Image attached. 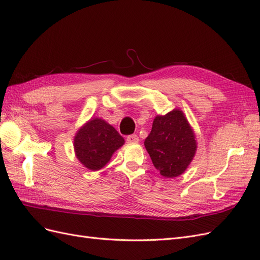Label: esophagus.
Returning a JSON list of instances; mask_svg holds the SVG:
<instances>
[{
  "mask_svg": "<svg viewBox=\"0 0 260 260\" xmlns=\"http://www.w3.org/2000/svg\"><path fill=\"white\" fill-rule=\"evenodd\" d=\"M127 142L128 143H138L139 137L137 135H130L127 137Z\"/></svg>",
  "mask_w": 260,
  "mask_h": 260,
  "instance_id": "1",
  "label": "esophagus"
}]
</instances>
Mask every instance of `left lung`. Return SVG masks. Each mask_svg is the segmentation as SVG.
<instances>
[{"label":"left lung","mask_w":260,"mask_h":260,"mask_svg":"<svg viewBox=\"0 0 260 260\" xmlns=\"http://www.w3.org/2000/svg\"><path fill=\"white\" fill-rule=\"evenodd\" d=\"M144 145L155 168L166 178L182 174L196 151L194 133L179 109L155 118Z\"/></svg>","instance_id":"obj_1"}]
</instances>
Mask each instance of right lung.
I'll use <instances>...</instances> for the list:
<instances>
[{"label":"right lung","mask_w":260,"mask_h":260,"mask_svg":"<svg viewBox=\"0 0 260 260\" xmlns=\"http://www.w3.org/2000/svg\"><path fill=\"white\" fill-rule=\"evenodd\" d=\"M123 143L124 140L117 130L99 118L83 125L74 142L78 159L90 170L103 168Z\"/></svg>","instance_id":"1"}]
</instances>
